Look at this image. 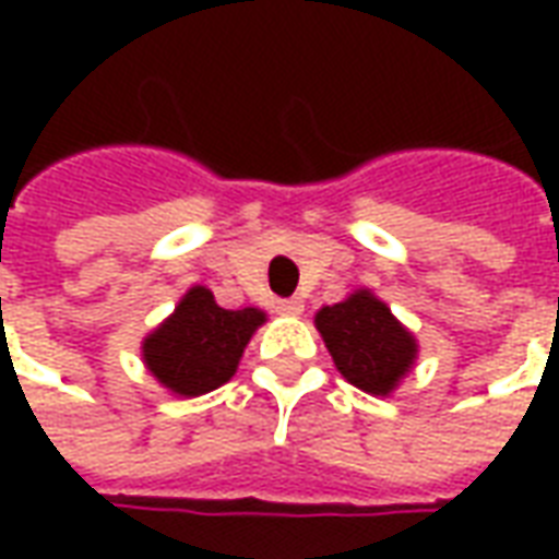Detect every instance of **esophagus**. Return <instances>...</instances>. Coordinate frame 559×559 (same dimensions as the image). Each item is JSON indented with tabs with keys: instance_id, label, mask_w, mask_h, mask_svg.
I'll return each mask as SVG.
<instances>
[{
	"instance_id": "obj_1",
	"label": "esophagus",
	"mask_w": 559,
	"mask_h": 559,
	"mask_svg": "<svg viewBox=\"0 0 559 559\" xmlns=\"http://www.w3.org/2000/svg\"><path fill=\"white\" fill-rule=\"evenodd\" d=\"M275 308H278L284 317H296L305 311V302L299 299V296H290V299H278V305H275Z\"/></svg>"
}]
</instances>
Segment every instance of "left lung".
<instances>
[{"instance_id": "obj_1", "label": "left lung", "mask_w": 559, "mask_h": 559, "mask_svg": "<svg viewBox=\"0 0 559 559\" xmlns=\"http://www.w3.org/2000/svg\"><path fill=\"white\" fill-rule=\"evenodd\" d=\"M335 368L368 395H389L416 362V338L371 290L350 293L314 317Z\"/></svg>"}]
</instances>
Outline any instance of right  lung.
<instances>
[{"label": "right lung", "mask_w": 559, "mask_h": 559, "mask_svg": "<svg viewBox=\"0 0 559 559\" xmlns=\"http://www.w3.org/2000/svg\"><path fill=\"white\" fill-rule=\"evenodd\" d=\"M266 323L260 308L227 311L206 287H191L164 323L143 341L148 374L173 395L197 399L224 386L242 359L257 326Z\"/></svg>", "instance_id": "obj_1"}]
</instances>
